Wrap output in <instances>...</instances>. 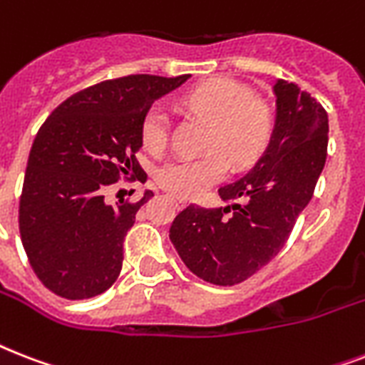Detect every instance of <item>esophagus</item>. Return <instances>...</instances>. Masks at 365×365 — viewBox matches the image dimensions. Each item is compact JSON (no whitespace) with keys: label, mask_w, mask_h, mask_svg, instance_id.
I'll use <instances>...</instances> for the list:
<instances>
[{"label":"esophagus","mask_w":365,"mask_h":365,"mask_svg":"<svg viewBox=\"0 0 365 365\" xmlns=\"http://www.w3.org/2000/svg\"><path fill=\"white\" fill-rule=\"evenodd\" d=\"M168 199H170L172 202L178 206V208H183V206L187 205V200L182 199V197H176V195H168Z\"/></svg>","instance_id":"obj_1"}]
</instances>
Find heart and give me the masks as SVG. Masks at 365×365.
<instances>
[{
    "instance_id": "heart-1",
    "label": "heart",
    "mask_w": 365,
    "mask_h": 365,
    "mask_svg": "<svg viewBox=\"0 0 365 365\" xmlns=\"http://www.w3.org/2000/svg\"><path fill=\"white\" fill-rule=\"evenodd\" d=\"M185 104L212 123L210 148H220L233 166L248 165L269 142L271 111L252 100V91L231 79L202 83L185 96ZM170 117L163 106H153L142 121V143L151 153H160L168 142ZM220 151L200 159H172L157 170V182L180 197H195L227 172Z\"/></svg>"
}]
</instances>
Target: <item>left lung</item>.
I'll return each mask as SVG.
<instances>
[{"instance_id":"8db88e82","label":"left lung","mask_w":365,"mask_h":365,"mask_svg":"<svg viewBox=\"0 0 365 365\" xmlns=\"http://www.w3.org/2000/svg\"><path fill=\"white\" fill-rule=\"evenodd\" d=\"M272 94L269 143L244 176L217 189L227 205H189L170 225L168 237L189 271L216 286L242 282L282 250L326 165V110L284 79Z\"/></svg>"}]
</instances>
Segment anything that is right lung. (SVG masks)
<instances>
[{"instance_id":"add662e5","label":"right lung","mask_w":365,"mask_h":365,"mask_svg":"<svg viewBox=\"0 0 365 365\" xmlns=\"http://www.w3.org/2000/svg\"><path fill=\"white\" fill-rule=\"evenodd\" d=\"M191 76H128L64 100L31 145L20 197V239L37 278L66 299L110 288L123 267V240L138 202L111 206L104 193L121 176L145 182L136 160L142 121L159 98Z\"/></svg>"}]
</instances>
